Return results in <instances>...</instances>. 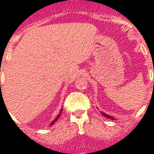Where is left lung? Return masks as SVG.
Here are the masks:
<instances>
[{
	"label": "left lung",
	"mask_w": 154,
	"mask_h": 154,
	"mask_svg": "<svg viewBox=\"0 0 154 154\" xmlns=\"http://www.w3.org/2000/svg\"><path fill=\"white\" fill-rule=\"evenodd\" d=\"M153 72H154V69H153ZM153 87H154V82H153ZM101 113H102V114H103V116H104V117H107V118H109V119H112V120H115L114 117H111V116H109V115L106 114V113H103V112H101Z\"/></svg>",
	"instance_id": "obj_1"
}]
</instances>
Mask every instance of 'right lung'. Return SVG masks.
<instances>
[{
  "instance_id": "1",
  "label": "right lung",
  "mask_w": 154,
  "mask_h": 154,
  "mask_svg": "<svg viewBox=\"0 0 154 154\" xmlns=\"http://www.w3.org/2000/svg\"><path fill=\"white\" fill-rule=\"evenodd\" d=\"M0 84H1V82H0ZM62 111H63V109H60V112H59V114L57 115V117H55V120H54V121H53L52 122H51V124H50V125H54V124H55V121H57L58 119H59V117H60V116H61V113H62Z\"/></svg>"
}]
</instances>
